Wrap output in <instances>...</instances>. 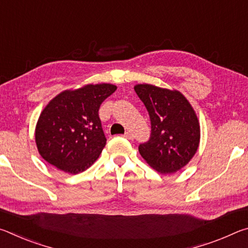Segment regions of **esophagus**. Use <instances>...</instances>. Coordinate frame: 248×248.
Returning <instances> with one entry per match:
<instances>
[{"label":"esophagus","mask_w":248,"mask_h":248,"mask_svg":"<svg viewBox=\"0 0 248 248\" xmlns=\"http://www.w3.org/2000/svg\"><path fill=\"white\" fill-rule=\"evenodd\" d=\"M124 137L125 138V139H129V140H132L133 139V134L131 133V132H125L124 134Z\"/></svg>","instance_id":"esophagus-1"}]
</instances>
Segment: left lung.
<instances>
[{
	"instance_id": "left-lung-1",
	"label": "left lung",
	"mask_w": 248,
	"mask_h": 248,
	"mask_svg": "<svg viewBox=\"0 0 248 248\" xmlns=\"http://www.w3.org/2000/svg\"><path fill=\"white\" fill-rule=\"evenodd\" d=\"M134 91L149 112L150 139L139 152L150 166L171 174L187 164L197 152L200 140L198 118L188 100L177 91L139 84Z\"/></svg>"
}]
</instances>
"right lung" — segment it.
<instances>
[{
    "instance_id": "right-lung-1",
    "label": "right lung",
    "mask_w": 248,
    "mask_h": 248,
    "mask_svg": "<svg viewBox=\"0 0 248 248\" xmlns=\"http://www.w3.org/2000/svg\"><path fill=\"white\" fill-rule=\"evenodd\" d=\"M116 90L111 84H91L54 97L36 127V144L43 158L69 174L89 169L107 141L99 107Z\"/></svg>"
}]
</instances>
